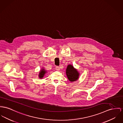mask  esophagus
Here are the masks:
<instances>
[{
	"label": "esophagus",
	"mask_w": 123,
	"mask_h": 123,
	"mask_svg": "<svg viewBox=\"0 0 123 123\" xmlns=\"http://www.w3.org/2000/svg\"><path fill=\"white\" fill-rule=\"evenodd\" d=\"M55 68H56V69L57 70H60V67H59V66H56Z\"/></svg>",
	"instance_id": "obj_1"
}]
</instances>
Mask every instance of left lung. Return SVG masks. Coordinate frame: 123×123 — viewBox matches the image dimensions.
I'll return each instance as SVG.
<instances>
[{"label":"left lung","mask_w":123,"mask_h":123,"mask_svg":"<svg viewBox=\"0 0 123 123\" xmlns=\"http://www.w3.org/2000/svg\"><path fill=\"white\" fill-rule=\"evenodd\" d=\"M66 74L68 80L71 82L77 81L79 78L80 73L77 69L72 65H68L66 70Z\"/></svg>","instance_id":"obj_1"}]
</instances>
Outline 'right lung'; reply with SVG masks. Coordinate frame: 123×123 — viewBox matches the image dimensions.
Instances as JSON below:
<instances>
[{"label": "right lung", "instance_id": "1", "mask_svg": "<svg viewBox=\"0 0 123 123\" xmlns=\"http://www.w3.org/2000/svg\"><path fill=\"white\" fill-rule=\"evenodd\" d=\"M47 70H46L44 68H42L41 70L39 72V73L38 74L39 77L40 79H42L43 78V77L44 76L45 74L47 73Z\"/></svg>", "mask_w": 123, "mask_h": 123}]
</instances>
